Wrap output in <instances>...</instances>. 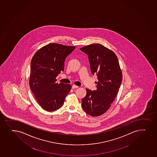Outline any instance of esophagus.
<instances>
[{"mask_svg": "<svg viewBox=\"0 0 157 157\" xmlns=\"http://www.w3.org/2000/svg\"><path fill=\"white\" fill-rule=\"evenodd\" d=\"M78 87H79V86H75V85H73V86H72V88H73V89H77V88H78Z\"/></svg>", "mask_w": 157, "mask_h": 157, "instance_id": "obj_1", "label": "esophagus"}]
</instances>
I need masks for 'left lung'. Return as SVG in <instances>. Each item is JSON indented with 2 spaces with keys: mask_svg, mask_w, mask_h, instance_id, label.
I'll use <instances>...</instances> for the list:
<instances>
[{
  "mask_svg": "<svg viewBox=\"0 0 157 157\" xmlns=\"http://www.w3.org/2000/svg\"><path fill=\"white\" fill-rule=\"evenodd\" d=\"M80 50L88 56L91 73L96 74L98 79L96 90L86 89L82 107L90 116H99L109 109L121 84L119 61L113 51L101 44H91Z\"/></svg>",
  "mask_w": 157,
  "mask_h": 157,
  "instance_id": "left-lung-1",
  "label": "left lung"
}]
</instances>
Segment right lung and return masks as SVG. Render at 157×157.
I'll return each mask as SVG.
<instances>
[{"label":"right lung","mask_w":157,"mask_h":157,"mask_svg":"<svg viewBox=\"0 0 157 157\" xmlns=\"http://www.w3.org/2000/svg\"><path fill=\"white\" fill-rule=\"evenodd\" d=\"M75 47L50 44L34 54L30 63L29 86L36 100L44 109L53 111L62 106L71 90L68 84L56 82V78L63 71L64 62Z\"/></svg>","instance_id":"1"}]
</instances>
